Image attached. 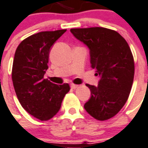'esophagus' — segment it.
<instances>
[{"label":"esophagus","instance_id":"34e87169","mask_svg":"<svg viewBox=\"0 0 148 148\" xmlns=\"http://www.w3.org/2000/svg\"><path fill=\"white\" fill-rule=\"evenodd\" d=\"M71 87L72 89H76L78 87V86H77V85H75V84H71Z\"/></svg>","mask_w":148,"mask_h":148}]
</instances>
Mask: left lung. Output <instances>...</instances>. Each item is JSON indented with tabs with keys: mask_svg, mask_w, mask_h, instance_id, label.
<instances>
[{
	"mask_svg": "<svg viewBox=\"0 0 148 148\" xmlns=\"http://www.w3.org/2000/svg\"><path fill=\"white\" fill-rule=\"evenodd\" d=\"M90 49L91 68L100 77L98 86L86 84L90 99L84 108L97 120L114 117L123 108L132 90L135 63L127 42L118 32L103 27L71 29Z\"/></svg>",
	"mask_w": 148,
	"mask_h": 148,
	"instance_id": "left-lung-1",
	"label": "left lung"
}]
</instances>
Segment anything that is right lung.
Listing matches in <instances>:
<instances>
[{"instance_id":"1","label":"right lung","mask_w":148,"mask_h":148,"mask_svg":"<svg viewBox=\"0 0 148 148\" xmlns=\"http://www.w3.org/2000/svg\"><path fill=\"white\" fill-rule=\"evenodd\" d=\"M66 31L31 35L21 42L15 52L12 80L16 97L28 113L41 121L49 120L58 112L71 89L68 83L57 85L44 77L51 46Z\"/></svg>"}]
</instances>
